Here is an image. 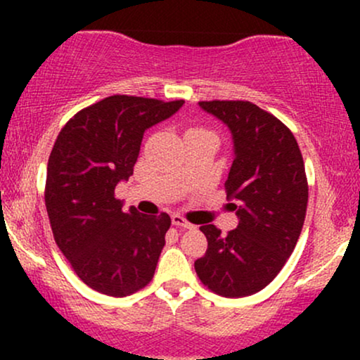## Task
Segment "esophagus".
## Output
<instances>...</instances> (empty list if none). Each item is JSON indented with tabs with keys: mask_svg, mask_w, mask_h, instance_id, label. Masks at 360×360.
Masks as SVG:
<instances>
[{
	"mask_svg": "<svg viewBox=\"0 0 360 360\" xmlns=\"http://www.w3.org/2000/svg\"><path fill=\"white\" fill-rule=\"evenodd\" d=\"M172 225L181 226V229H193V225L186 218L181 217V214H172Z\"/></svg>",
	"mask_w": 360,
	"mask_h": 360,
	"instance_id": "1",
	"label": "esophagus"
}]
</instances>
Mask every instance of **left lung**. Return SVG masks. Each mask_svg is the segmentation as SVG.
I'll return each instance as SVG.
<instances>
[{
  "instance_id": "8db88e82",
  "label": "left lung",
  "mask_w": 360,
  "mask_h": 360,
  "mask_svg": "<svg viewBox=\"0 0 360 360\" xmlns=\"http://www.w3.org/2000/svg\"><path fill=\"white\" fill-rule=\"evenodd\" d=\"M200 106L232 134L225 189L238 225L226 235L201 225L208 249L194 269L217 295L243 298L266 288L295 250L308 205L303 155L291 130L254 103L214 100Z\"/></svg>"
}]
</instances>
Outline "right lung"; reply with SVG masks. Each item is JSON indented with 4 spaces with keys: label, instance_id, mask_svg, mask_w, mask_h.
<instances>
[{
    "label": "right lung",
    "instance_id": "right-lung-1",
    "mask_svg": "<svg viewBox=\"0 0 360 360\" xmlns=\"http://www.w3.org/2000/svg\"><path fill=\"white\" fill-rule=\"evenodd\" d=\"M184 105L115 94L81 110L65 123L49 157L45 206L52 233L82 283L123 298L154 278L167 213H125L115 198L128 181L147 128Z\"/></svg>",
    "mask_w": 360,
    "mask_h": 360
}]
</instances>
